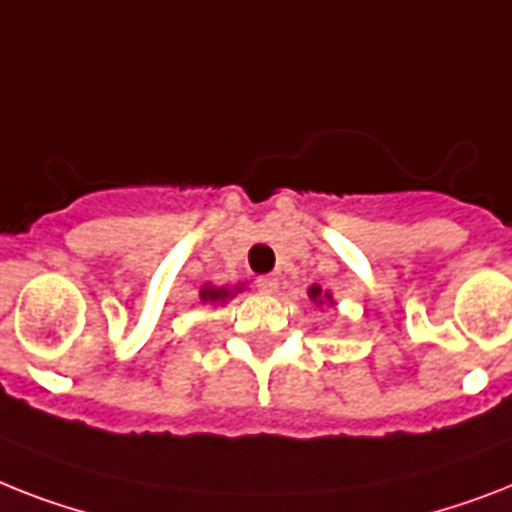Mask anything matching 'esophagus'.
Wrapping results in <instances>:
<instances>
[{
	"mask_svg": "<svg viewBox=\"0 0 512 512\" xmlns=\"http://www.w3.org/2000/svg\"><path fill=\"white\" fill-rule=\"evenodd\" d=\"M257 284V289H260V292L263 294H273L278 289V278H273V276H260L255 281Z\"/></svg>",
	"mask_w": 512,
	"mask_h": 512,
	"instance_id": "obj_1",
	"label": "esophagus"
}]
</instances>
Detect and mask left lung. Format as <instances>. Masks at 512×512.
Masks as SVG:
<instances>
[{
  "label": "left lung",
  "mask_w": 512,
  "mask_h": 512,
  "mask_svg": "<svg viewBox=\"0 0 512 512\" xmlns=\"http://www.w3.org/2000/svg\"><path fill=\"white\" fill-rule=\"evenodd\" d=\"M307 294H310V299H313L315 305H323V302H331V294L323 292V289H321V286H318V284L310 286V289H307Z\"/></svg>",
  "instance_id": "1"
}]
</instances>
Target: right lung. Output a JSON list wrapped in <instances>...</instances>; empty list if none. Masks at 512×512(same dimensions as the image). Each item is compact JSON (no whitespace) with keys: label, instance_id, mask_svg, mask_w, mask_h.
Segmentation results:
<instances>
[{"label":"right lung","instance_id":"right-lung-1","mask_svg":"<svg viewBox=\"0 0 512 512\" xmlns=\"http://www.w3.org/2000/svg\"><path fill=\"white\" fill-rule=\"evenodd\" d=\"M236 292H242V284L234 286V292L231 289H226V286H210L207 284L202 292H199V299L205 302V305H223L228 297H234Z\"/></svg>","mask_w":512,"mask_h":512}]
</instances>
